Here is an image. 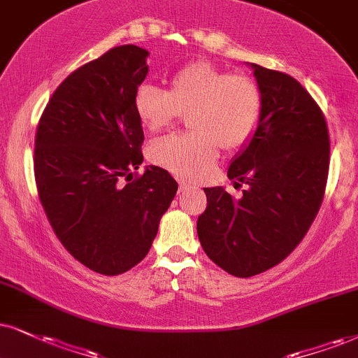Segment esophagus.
Masks as SVG:
<instances>
[{
  "label": "esophagus",
  "mask_w": 358,
  "mask_h": 358,
  "mask_svg": "<svg viewBox=\"0 0 358 358\" xmlns=\"http://www.w3.org/2000/svg\"><path fill=\"white\" fill-rule=\"evenodd\" d=\"M179 187H180V191H187V189L192 187V186H191V184H189V182H186V180H180Z\"/></svg>",
  "instance_id": "obj_1"
}]
</instances>
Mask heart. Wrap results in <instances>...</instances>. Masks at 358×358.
<instances>
[{
  "label": "heart",
  "mask_w": 358,
  "mask_h": 358,
  "mask_svg": "<svg viewBox=\"0 0 358 358\" xmlns=\"http://www.w3.org/2000/svg\"><path fill=\"white\" fill-rule=\"evenodd\" d=\"M132 106L141 124L151 132L167 129L180 114H187L192 132L156 141L149 157L174 176L196 179L215 164L220 148L237 152L254 139L264 99L250 76L196 61L172 74L169 91L151 83L139 85Z\"/></svg>",
  "instance_id": "b5f03b06"
}]
</instances>
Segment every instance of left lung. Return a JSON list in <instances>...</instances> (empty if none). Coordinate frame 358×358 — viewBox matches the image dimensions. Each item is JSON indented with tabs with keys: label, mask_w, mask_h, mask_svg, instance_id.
<instances>
[{
	"label": "left lung",
	"mask_w": 358,
	"mask_h": 358,
	"mask_svg": "<svg viewBox=\"0 0 358 358\" xmlns=\"http://www.w3.org/2000/svg\"><path fill=\"white\" fill-rule=\"evenodd\" d=\"M262 92V121L227 169L239 199L206 187L197 236L207 257L236 277L282 262L319 213L329 176V129L319 104L297 79L250 64Z\"/></svg>",
	"instance_id": "obj_1"
}]
</instances>
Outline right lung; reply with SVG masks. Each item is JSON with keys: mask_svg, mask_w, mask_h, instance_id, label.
<instances>
[{"mask_svg": "<svg viewBox=\"0 0 358 358\" xmlns=\"http://www.w3.org/2000/svg\"><path fill=\"white\" fill-rule=\"evenodd\" d=\"M149 52L124 44L57 86L39 119L34 178L52 231L74 259L103 275L124 273L151 249L178 182L143 164L134 91Z\"/></svg>", "mask_w": 358, "mask_h": 358, "instance_id": "1", "label": "right lung"}]
</instances>
